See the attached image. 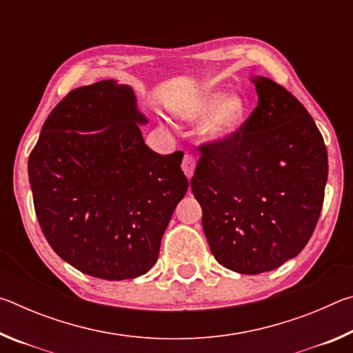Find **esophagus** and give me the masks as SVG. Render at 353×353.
Wrapping results in <instances>:
<instances>
[{
	"label": "esophagus",
	"instance_id": "1",
	"mask_svg": "<svg viewBox=\"0 0 353 353\" xmlns=\"http://www.w3.org/2000/svg\"><path fill=\"white\" fill-rule=\"evenodd\" d=\"M182 170L188 179L193 177L196 170V159L191 154H185V157L182 160Z\"/></svg>",
	"mask_w": 353,
	"mask_h": 353
}]
</instances>
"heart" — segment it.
I'll return each instance as SVG.
<instances>
[{
  "label": "heart",
  "mask_w": 353,
  "mask_h": 353,
  "mask_svg": "<svg viewBox=\"0 0 353 353\" xmlns=\"http://www.w3.org/2000/svg\"><path fill=\"white\" fill-rule=\"evenodd\" d=\"M179 115L185 121H198L206 116L199 129L201 139L210 145H221L234 139L244 126L248 103L241 94H227L221 88H213L202 93L193 104L179 112Z\"/></svg>",
  "instance_id": "1"
}]
</instances>
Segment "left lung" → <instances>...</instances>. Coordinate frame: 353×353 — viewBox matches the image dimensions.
Returning <instances> with one entry per match:
<instances>
[{
    "mask_svg": "<svg viewBox=\"0 0 353 353\" xmlns=\"http://www.w3.org/2000/svg\"><path fill=\"white\" fill-rule=\"evenodd\" d=\"M250 81L259 104L234 139L201 146L191 190L214 259L255 276L307 246L324 202L328 160L305 107L268 77Z\"/></svg>",
    "mask_w": 353,
    "mask_h": 353,
    "instance_id": "obj_1",
    "label": "left lung"
}]
</instances>
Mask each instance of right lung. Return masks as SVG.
I'll use <instances>...</instances> for the list:
<instances>
[{
  "mask_svg": "<svg viewBox=\"0 0 353 353\" xmlns=\"http://www.w3.org/2000/svg\"><path fill=\"white\" fill-rule=\"evenodd\" d=\"M146 123L132 87L101 81L54 107L29 155L41 232L88 276L124 280L151 270L188 190L183 154L154 152L140 130Z\"/></svg>",
  "mask_w": 353,
  "mask_h": 353,
  "instance_id": "add662e5",
  "label": "right lung"
}]
</instances>
